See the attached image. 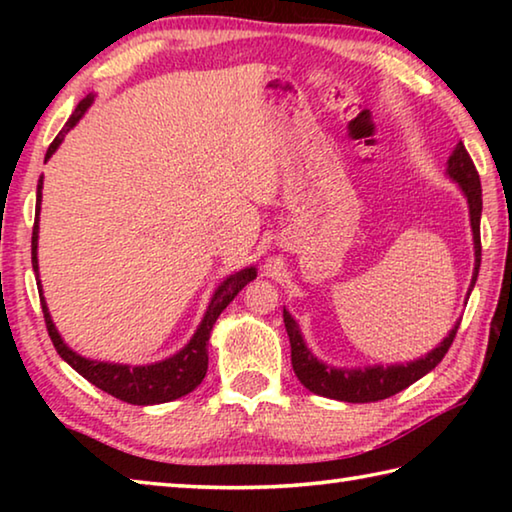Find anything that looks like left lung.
<instances>
[{"instance_id": "left-lung-1", "label": "left lung", "mask_w": 512, "mask_h": 512, "mask_svg": "<svg viewBox=\"0 0 512 512\" xmlns=\"http://www.w3.org/2000/svg\"><path fill=\"white\" fill-rule=\"evenodd\" d=\"M447 176L454 180V183L461 185L463 194L467 198V207H470V225L474 235V275L470 291L474 289L476 275H479L481 266V180L479 171H476L474 162L467 153L465 144L458 142L454 153L449 155L447 160ZM467 291V296H470ZM284 327H287L289 343H291V366L300 384L309 388L311 393L329 397V400H341V402H352V404H366V402H379L386 400L395 393L409 388L413 381L427 375L433 368L438 366L447 350L452 348L454 336L458 332L456 323L443 341H440L438 348L424 354V357L409 361V363H393V366H368V368H334L327 366V363L318 361L311 350L305 345L302 339L300 327L291 314L284 309Z\"/></svg>"}]
</instances>
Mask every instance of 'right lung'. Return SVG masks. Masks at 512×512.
Here are the masks:
<instances>
[{
    "mask_svg": "<svg viewBox=\"0 0 512 512\" xmlns=\"http://www.w3.org/2000/svg\"><path fill=\"white\" fill-rule=\"evenodd\" d=\"M94 97L88 94L76 110L72 112V117L67 119V124L63 126V131L56 135V140L49 144L45 162L56 153L60 142L65 140V135L72 131V128L79 124V119L85 115V110L92 106ZM40 203H42V176L38 180V194H36V212L40 214ZM38 214H36V223H33V237H31V264L33 271H36V280L40 284L38 277ZM257 277V268L248 266L244 271H239L235 275H230L228 280L221 282V287L214 291V296L210 300V307H207L205 316L198 325L196 334L192 336L183 350L173 354V357L158 361V363H149V366H124V363H108V361H92L85 359L81 354H76L72 348H67V343L60 339L58 329L54 325V320L49 316L47 302L42 298V287L40 291V305H42V314H45V323H47V332L51 336V343H54L56 352L63 357L69 366H72L81 377H85L97 388H101L103 393H108L112 397H117L121 402L128 404H137V406H149V404H162V402H171L178 400L187 393H192L194 388L201 384L205 372H207V341H210V332L216 323V318L221 316V311L235 300L237 293L246 287L250 280Z\"/></svg>",
    "mask_w": 512,
    "mask_h": 512,
    "instance_id": "1",
    "label": "right lung"
}]
</instances>
